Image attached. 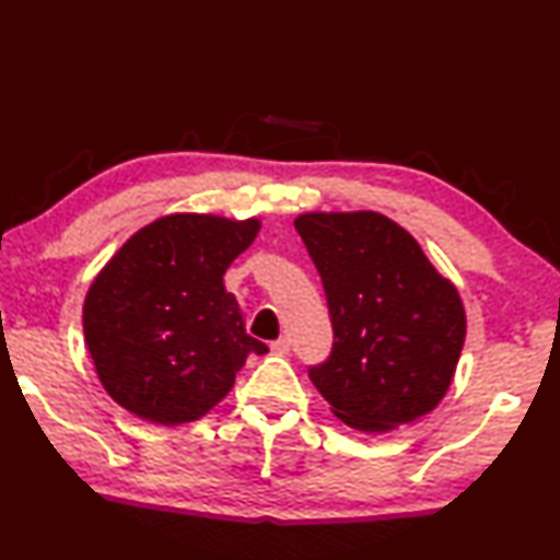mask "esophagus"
Here are the masks:
<instances>
[{
    "label": "esophagus",
    "mask_w": 560,
    "mask_h": 560,
    "mask_svg": "<svg viewBox=\"0 0 560 560\" xmlns=\"http://www.w3.org/2000/svg\"><path fill=\"white\" fill-rule=\"evenodd\" d=\"M270 351L276 353V357H288L290 353V339L288 337H280L276 342H270Z\"/></svg>",
    "instance_id": "34e87169"
}]
</instances>
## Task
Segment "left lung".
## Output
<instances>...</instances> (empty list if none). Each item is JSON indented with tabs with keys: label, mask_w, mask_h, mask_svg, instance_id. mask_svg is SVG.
<instances>
[{
	"label": "left lung",
	"mask_w": 560,
	"mask_h": 560,
	"mask_svg": "<svg viewBox=\"0 0 560 560\" xmlns=\"http://www.w3.org/2000/svg\"><path fill=\"white\" fill-rule=\"evenodd\" d=\"M294 228L330 308L332 351L308 377L332 413L361 432H389L430 413L466 339L454 282L383 213H304Z\"/></svg>",
	"instance_id": "left-lung-1"
}]
</instances>
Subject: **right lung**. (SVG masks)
Returning <instances> with one entry per match:
<instances>
[{
	"instance_id": "right-lung-1",
	"label": "right lung",
	"mask_w": 560,
	"mask_h": 560,
	"mask_svg": "<svg viewBox=\"0 0 560 560\" xmlns=\"http://www.w3.org/2000/svg\"><path fill=\"white\" fill-rule=\"evenodd\" d=\"M261 221L171 213L138 230L90 284L85 345L118 406L156 425L207 416L233 389L249 353L268 347L244 332L228 266Z\"/></svg>"
}]
</instances>
